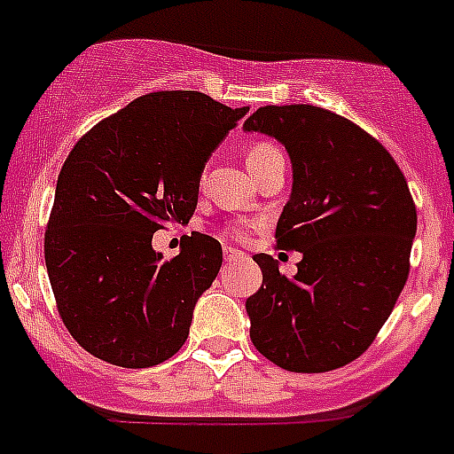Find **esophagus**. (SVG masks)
<instances>
[{
  "mask_svg": "<svg viewBox=\"0 0 454 454\" xmlns=\"http://www.w3.org/2000/svg\"><path fill=\"white\" fill-rule=\"evenodd\" d=\"M239 257H244V253L237 251V248H231V247L223 248V260L226 262H235V260H239Z\"/></svg>",
  "mask_w": 454,
  "mask_h": 454,
  "instance_id": "34e87169",
  "label": "esophagus"
}]
</instances>
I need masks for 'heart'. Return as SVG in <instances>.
<instances>
[{
  "mask_svg": "<svg viewBox=\"0 0 454 454\" xmlns=\"http://www.w3.org/2000/svg\"><path fill=\"white\" fill-rule=\"evenodd\" d=\"M278 150V147H273L270 145V143H255V145L251 147V150H248V154H247V165H251V163H255V160H260V159H264V156H269L270 152H275ZM232 235L235 237H239V239H244V231H232Z\"/></svg>",
  "mask_w": 454,
  "mask_h": 454,
  "instance_id": "1",
  "label": "heart"
}]
</instances>
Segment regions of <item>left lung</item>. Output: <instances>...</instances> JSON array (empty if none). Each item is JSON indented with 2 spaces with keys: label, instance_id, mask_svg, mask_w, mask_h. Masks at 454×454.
Listing matches in <instances>:
<instances>
[{
  "label": "left lung",
  "instance_id": "obj_1",
  "mask_svg": "<svg viewBox=\"0 0 454 454\" xmlns=\"http://www.w3.org/2000/svg\"><path fill=\"white\" fill-rule=\"evenodd\" d=\"M244 131L286 147L294 185L275 239L302 253L294 278L266 253L253 257L251 340L282 370H336L372 345L405 286L417 235L408 181L376 138L323 107H260Z\"/></svg>",
  "mask_w": 454,
  "mask_h": 454
}]
</instances>
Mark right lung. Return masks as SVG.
<instances>
[{
  "instance_id": "1",
  "label": "right lung",
  "mask_w": 454,
  "mask_h": 454,
  "mask_svg": "<svg viewBox=\"0 0 454 454\" xmlns=\"http://www.w3.org/2000/svg\"><path fill=\"white\" fill-rule=\"evenodd\" d=\"M247 112L201 91H154L100 121L67 156L44 260L62 323L89 354L141 370L184 347L194 304L222 269V244L192 232L163 260L152 237L188 223L207 159Z\"/></svg>"
}]
</instances>
